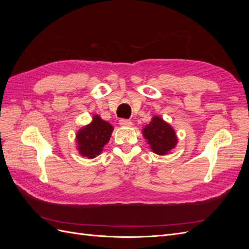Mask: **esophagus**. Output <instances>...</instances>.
Segmentation results:
<instances>
[{"instance_id":"obj_1","label":"esophagus","mask_w":249,"mask_h":249,"mask_svg":"<svg viewBox=\"0 0 249 249\" xmlns=\"http://www.w3.org/2000/svg\"><path fill=\"white\" fill-rule=\"evenodd\" d=\"M119 124L123 125V126H130L132 125V122L130 119H124V118H122L119 120Z\"/></svg>"}]
</instances>
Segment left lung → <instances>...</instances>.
<instances>
[{"label": "left lung", "mask_w": 249, "mask_h": 249, "mask_svg": "<svg viewBox=\"0 0 249 249\" xmlns=\"http://www.w3.org/2000/svg\"><path fill=\"white\" fill-rule=\"evenodd\" d=\"M143 137L147 140V144L157 155H166L178 143V137L173 127L159 117L154 116L149 124L142 130Z\"/></svg>", "instance_id": "obj_1"}]
</instances>
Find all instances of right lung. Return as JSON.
<instances>
[{
  "instance_id": "add662e5",
  "label": "right lung",
  "mask_w": 249,
  "mask_h": 249,
  "mask_svg": "<svg viewBox=\"0 0 249 249\" xmlns=\"http://www.w3.org/2000/svg\"><path fill=\"white\" fill-rule=\"evenodd\" d=\"M113 126L103 120L99 115H93L92 122L83 126L77 133V143L79 154L88 159L99 156L103 147L110 140Z\"/></svg>"
}]
</instances>
